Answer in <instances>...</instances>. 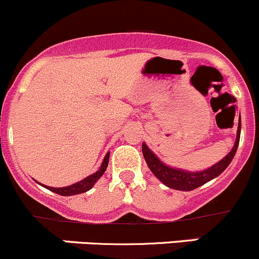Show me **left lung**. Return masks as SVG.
Here are the masks:
<instances>
[{
	"mask_svg": "<svg viewBox=\"0 0 259 259\" xmlns=\"http://www.w3.org/2000/svg\"><path fill=\"white\" fill-rule=\"evenodd\" d=\"M241 115H239L237 138L232 150L229 151L222 160H219L218 163H215L213 166H210V168L204 169V170L189 171L184 170V169L166 165V164H164L163 161H161L160 159L148 148V145H146L145 143H143L142 146L143 155H144V159L146 164H148L149 169L151 170V173L160 180L164 185H166L168 188H171V189L189 192V190L195 189V188L208 183L209 180L217 178V177L221 176V174L226 170L227 166H228L229 164H231V161L233 160L237 149H238L239 138H241Z\"/></svg>",
	"mask_w": 259,
	"mask_h": 259,
	"instance_id": "left-lung-1",
	"label": "left lung"
}]
</instances>
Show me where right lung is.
<instances>
[{"label": "right lung", "instance_id": "right-lung-1", "mask_svg": "<svg viewBox=\"0 0 259 259\" xmlns=\"http://www.w3.org/2000/svg\"><path fill=\"white\" fill-rule=\"evenodd\" d=\"M109 158H110V153H106L105 158H104V160H103V163H101V166L99 168V170L96 171V173L91 174V176L86 177L85 179L75 183V184L67 185V187H62V188L48 187V185H44V187H45L46 189L51 190V192L56 193V194L64 195V197H69V195H76V194H81V193L88 192V190H90L91 188L95 185V183L98 182L101 177H103V174L105 173L106 168H108V164H109ZM36 182H37V180H36ZM38 184H41V183H38Z\"/></svg>", "mask_w": 259, "mask_h": 259}]
</instances>
